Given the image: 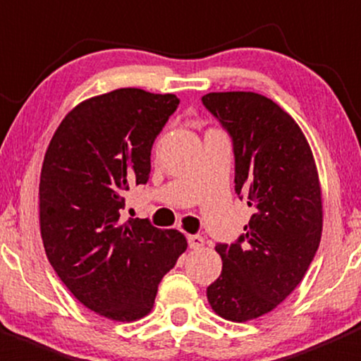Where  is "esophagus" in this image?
<instances>
[{"instance_id": "esophagus-1", "label": "esophagus", "mask_w": 361, "mask_h": 361, "mask_svg": "<svg viewBox=\"0 0 361 361\" xmlns=\"http://www.w3.org/2000/svg\"><path fill=\"white\" fill-rule=\"evenodd\" d=\"M188 246H190L192 250H199L204 246V239L201 235L194 234V235H188Z\"/></svg>"}]
</instances>
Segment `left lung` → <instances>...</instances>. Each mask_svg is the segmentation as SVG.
I'll return each mask as SVG.
<instances>
[{"label": "left lung", "instance_id": "left-lung-1", "mask_svg": "<svg viewBox=\"0 0 361 361\" xmlns=\"http://www.w3.org/2000/svg\"><path fill=\"white\" fill-rule=\"evenodd\" d=\"M231 133L235 192L253 209L234 245H216L221 274L207 286L211 309L245 323L274 311L307 272L323 231L318 167L304 133L279 104L257 92L202 97Z\"/></svg>", "mask_w": 361, "mask_h": 361}]
</instances>
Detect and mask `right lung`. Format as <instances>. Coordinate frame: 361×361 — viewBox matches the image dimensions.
Segmentation results:
<instances>
[{
  "label": "right lung",
  "mask_w": 361,
  "mask_h": 361,
  "mask_svg": "<svg viewBox=\"0 0 361 361\" xmlns=\"http://www.w3.org/2000/svg\"><path fill=\"white\" fill-rule=\"evenodd\" d=\"M174 94L123 87L76 104L50 140L39 174V231L50 265L87 309L113 322L152 311L159 283L187 250L180 231L120 220L129 187L148 181Z\"/></svg>",
  "instance_id": "1"
}]
</instances>
